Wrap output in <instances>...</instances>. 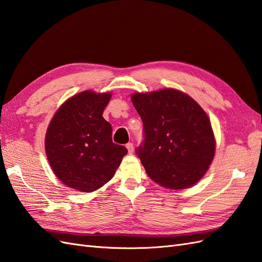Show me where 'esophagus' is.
<instances>
[{
    "label": "esophagus",
    "instance_id": "34e87169",
    "mask_svg": "<svg viewBox=\"0 0 262 262\" xmlns=\"http://www.w3.org/2000/svg\"><path fill=\"white\" fill-rule=\"evenodd\" d=\"M126 148H127V150H128L129 154H133V152H134V145H133V143L126 144Z\"/></svg>",
    "mask_w": 262,
    "mask_h": 262
}]
</instances>
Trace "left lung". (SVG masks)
Wrapping results in <instances>:
<instances>
[{
	"mask_svg": "<svg viewBox=\"0 0 262 262\" xmlns=\"http://www.w3.org/2000/svg\"><path fill=\"white\" fill-rule=\"evenodd\" d=\"M144 124L136 154L152 180L168 189H185L205 174L214 152V134L199 104L172 89L132 95Z\"/></svg>",
	"mask_w": 262,
	"mask_h": 262,
	"instance_id": "obj_1",
	"label": "left lung"
}]
</instances>
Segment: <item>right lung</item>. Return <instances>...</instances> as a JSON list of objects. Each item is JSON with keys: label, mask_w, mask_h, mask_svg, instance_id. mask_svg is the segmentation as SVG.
I'll list each match as a JSON object with an SVG mask.
<instances>
[{"label": "right lung", "mask_w": 262, "mask_h": 262, "mask_svg": "<svg viewBox=\"0 0 262 262\" xmlns=\"http://www.w3.org/2000/svg\"><path fill=\"white\" fill-rule=\"evenodd\" d=\"M111 93L84 91L72 96L58 110L48 126L46 154L63 184L92 192L113 178L123 157L124 146L112 140V126L102 114Z\"/></svg>", "instance_id": "obj_1"}]
</instances>
